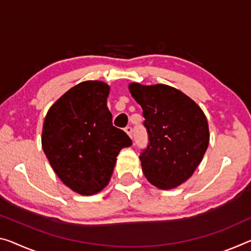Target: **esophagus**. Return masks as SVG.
<instances>
[{"instance_id": "1", "label": "esophagus", "mask_w": 251, "mask_h": 251, "mask_svg": "<svg viewBox=\"0 0 251 251\" xmlns=\"http://www.w3.org/2000/svg\"><path fill=\"white\" fill-rule=\"evenodd\" d=\"M125 131L126 132V134H128V136L130 137V138H132V128H131V126H126V128L125 129Z\"/></svg>"}]
</instances>
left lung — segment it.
Listing matches in <instances>:
<instances>
[{"label": "left lung", "mask_w": 251, "mask_h": 251, "mask_svg": "<svg viewBox=\"0 0 251 251\" xmlns=\"http://www.w3.org/2000/svg\"><path fill=\"white\" fill-rule=\"evenodd\" d=\"M129 90L142 107L148 132L147 148L139 156L142 173L160 190L175 188L193 175L209 146L205 114L172 86L131 83Z\"/></svg>", "instance_id": "8db88e82"}]
</instances>
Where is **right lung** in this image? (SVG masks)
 Returning a JSON list of instances; mask_svg holds the SVG:
<instances>
[{"instance_id": "add662e5", "label": "right lung", "mask_w": 251, "mask_h": 251, "mask_svg": "<svg viewBox=\"0 0 251 251\" xmlns=\"http://www.w3.org/2000/svg\"><path fill=\"white\" fill-rule=\"evenodd\" d=\"M107 84L86 80L52 104L45 118L41 144L53 172L78 194L93 195L106 186L120 150L132 145L112 125Z\"/></svg>"}]
</instances>
